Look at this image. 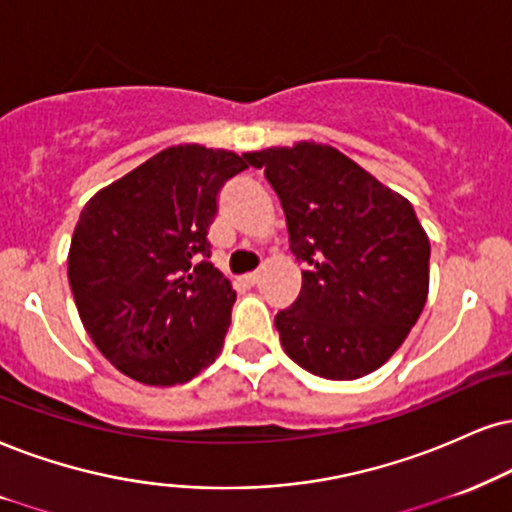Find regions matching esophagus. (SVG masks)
I'll use <instances>...</instances> for the list:
<instances>
[{
    "mask_svg": "<svg viewBox=\"0 0 512 512\" xmlns=\"http://www.w3.org/2000/svg\"><path fill=\"white\" fill-rule=\"evenodd\" d=\"M258 277H261V275H258V270H254V273H246L244 275V282H246V285H256Z\"/></svg>",
    "mask_w": 512,
    "mask_h": 512,
    "instance_id": "1",
    "label": "esophagus"
}]
</instances>
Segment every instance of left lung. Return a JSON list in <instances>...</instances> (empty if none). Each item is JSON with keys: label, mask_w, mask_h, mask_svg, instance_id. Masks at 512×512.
<instances>
[{"label": "left lung", "mask_w": 512, "mask_h": 512, "mask_svg": "<svg viewBox=\"0 0 512 512\" xmlns=\"http://www.w3.org/2000/svg\"><path fill=\"white\" fill-rule=\"evenodd\" d=\"M287 218L301 292L275 327L296 365L325 380L377 370L420 318L430 239L413 206L330 144L251 151Z\"/></svg>", "instance_id": "obj_1"}]
</instances>
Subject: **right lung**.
<instances>
[{"instance_id":"1","label":"right lung","mask_w":512,"mask_h":512,"mask_svg":"<svg viewBox=\"0 0 512 512\" xmlns=\"http://www.w3.org/2000/svg\"><path fill=\"white\" fill-rule=\"evenodd\" d=\"M244 168L232 151L170 147L82 208L68 282L87 334L123 375L170 387L218 358L237 294L208 261V227Z\"/></svg>"}]
</instances>
